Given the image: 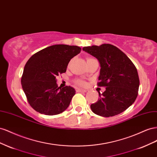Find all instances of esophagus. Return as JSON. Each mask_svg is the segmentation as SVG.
Returning a JSON list of instances; mask_svg holds the SVG:
<instances>
[{
	"label": "esophagus",
	"instance_id": "obj_1",
	"mask_svg": "<svg viewBox=\"0 0 157 157\" xmlns=\"http://www.w3.org/2000/svg\"><path fill=\"white\" fill-rule=\"evenodd\" d=\"M76 91H78V92H82V93H86V92H87V90H85V89H82L78 88V89H76Z\"/></svg>",
	"mask_w": 157,
	"mask_h": 157
}]
</instances>
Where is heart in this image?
<instances>
[{
  "instance_id": "1",
  "label": "heart",
  "mask_w": 157,
  "mask_h": 157,
  "mask_svg": "<svg viewBox=\"0 0 157 157\" xmlns=\"http://www.w3.org/2000/svg\"><path fill=\"white\" fill-rule=\"evenodd\" d=\"M76 83H77L78 86H86V82H84L83 80H82V79L77 80V81H76Z\"/></svg>"
}]
</instances>
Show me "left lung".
Wrapping results in <instances>:
<instances>
[{"label": "left lung", "mask_w": 157, "mask_h": 157, "mask_svg": "<svg viewBox=\"0 0 157 157\" xmlns=\"http://www.w3.org/2000/svg\"><path fill=\"white\" fill-rule=\"evenodd\" d=\"M83 51L98 60L101 66L98 86L106 87L99 98L91 105L94 113L110 117L122 113L135 102L140 79L137 68L126 54L110 44L89 46Z\"/></svg>", "instance_id": "left-lung-1"}]
</instances>
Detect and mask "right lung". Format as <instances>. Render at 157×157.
<instances>
[{"label":"right lung","mask_w":157,"mask_h":157,"mask_svg":"<svg viewBox=\"0 0 157 157\" xmlns=\"http://www.w3.org/2000/svg\"><path fill=\"white\" fill-rule=\"evenodd\" d=\"M81 50L78 46L55 44L34 54L27 62L21 83L35 110L52 116L68 108L75 91L70 86H58L56 78L66 72L70 60Z\"/></svg>","instance_id":"add662e5"}]
</instances>
